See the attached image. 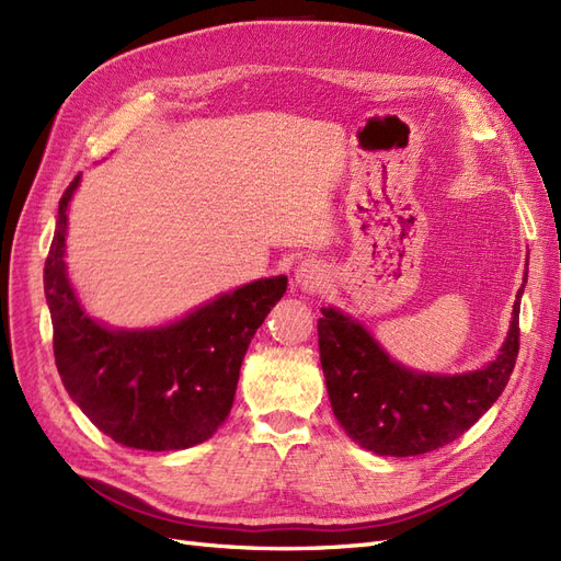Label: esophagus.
<instances>
[{
	"label": "esophagus",
	"instance_id": "34e87169",
	"mask_svg": "<svg viewBox=\"0 0 561 561\" xmlns=\"http://www.w3.org/2000/svg\"><path fill=\"white\" fill-rule=\"evenodd\" d=\"M325 280V268L318 260H304L295 268V283L301 287V290L313 293Z\"/></svg>",
	"mask_w": 561,
	"mask_h": 561
}]
</instances>
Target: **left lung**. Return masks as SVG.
Wrapping results in <instances>:
<instances>
[{"label":"left lung","instance_id":"8db88e82","mask_svg":"<svg viewBox=\"0 0 561 561\" xmlns=\"http://www.w3.org/2000/svg\"><path fill=\"white\" fill-rule=\"evenodd\" d=\"M522 293L524 285L496 358L461 375L404 367L358 320L334 307L320 309V365L339 426L353 443L381 456L426 454L463 435L499 400L513 375Z\"/></svg>","mask_w":561,"mask_h":561}]
</instances>
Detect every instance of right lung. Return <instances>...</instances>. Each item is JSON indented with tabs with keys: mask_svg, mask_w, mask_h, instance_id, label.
<instances>
[{
	"mask_svg": "<svg viewBox=\"0 0 561 561\" xmlns=\"http://www.w3.org/2000/svg\"><path fill=\"white\" fill-rule=\"evenodd\" d=\"M81 175L58 203L44 266L62 386L98 431L145 451L206 443L231 412L241 363L254 332L285 295L287 276L236 287L159 328H110L81 307L67 276V210Z\"/></svg>",
	"mask_w": 561,
	"mask_h": 561,
	"instance_id": "add662e5",
	"label": "right lung"
}]
</instances>
